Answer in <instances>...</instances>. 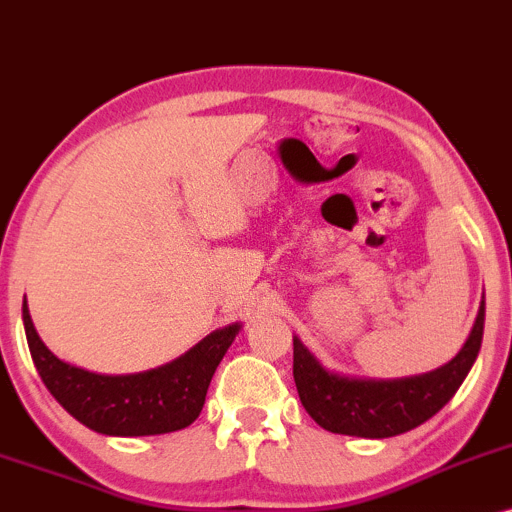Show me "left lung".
Returning <instances> with one entry per match:
<instances>
[{"label":"left lung","instance_id":"obj_1","mask_svg":"<svg viewBox=\"0 0 512 512\" xmlns=\"http://www.w3.org/2000/svg\"><path fill=\"white\" fill-rule=\"evenodd\" d=\"M486 304L450 363L401 380H363L329 372L292 336V375L302 406L321 428L355 438H394L433 418L472 370L484 338Z\"/></svg>","mask_w":512,"mask_h":512}]
</instances>
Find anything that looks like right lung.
<instances>
[{"label":"right lung","instance_id":"obj_1","mask_svg":"<svg viewBox=\"0 0 512 512\" xmlns=\"http://www.w3.org/2000/svg\"><path fill=\"white\" fill-rule=\"evenodd\" d=\"M24 329L33 365L70 416L103 435H162L200 416L210 380L241 326L208 333L181 358L137 375H96L53 355L40 341L24 297Z\"/></svg>","mask_w":512,"mask_h":512}]
</instances>
